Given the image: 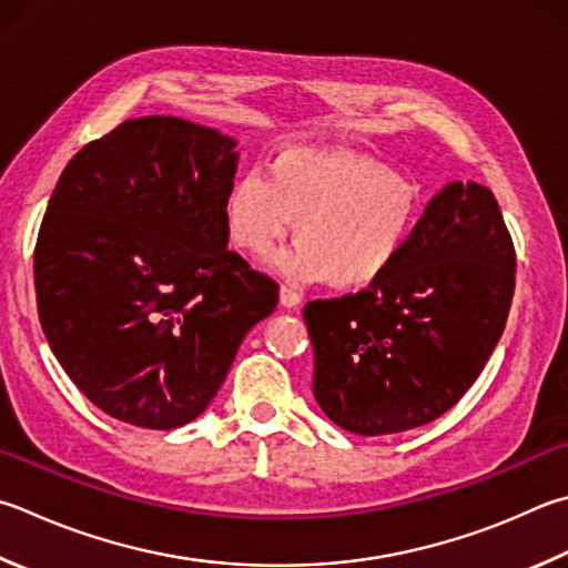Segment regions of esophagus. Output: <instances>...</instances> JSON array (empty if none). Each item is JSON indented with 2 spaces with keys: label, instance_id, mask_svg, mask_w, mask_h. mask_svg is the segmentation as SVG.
<instances>
[{
  "label": "esophagus",
  "instance_id": "obj_1",
  "mask_svg": "<svg viewBox=\"0 0 568 568\" xmlns=\"http://www.w3.org/2000/svg\"><path fill=\"white\" fill-rule=\"evenodd\" d=\"M301 301H303V295L297 293V291H293L291 285H283L281 287V305L283 307H297V305H301Z\"/></svg>",
  "mask_w": 568,
  "mask_h": 568
}]
</instances>
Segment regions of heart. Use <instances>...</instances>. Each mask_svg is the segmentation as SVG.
<instances>
[{"instance_id": "obj_1", "label": "heart", "mask_w": 568, "mask_h": 568, "mask_svg": "<svg viewBox=\"0 0 568 568\" xmlns=\"http://www.w3.org/2000/svg\"><path fill=\"white\" fill-rule=\"evenodd\" d=\"M229 241L265 255L291 225L295 248L277 267L295 281H325L335 291L369 287L405 255L419 223V189L385 161L345 149L287 146L248 171L223 199Z\"/></svg>"}]
</instances>
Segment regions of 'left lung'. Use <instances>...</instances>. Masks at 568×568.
Listing matches in <instances>:
<instances>
[{
    "instance_id": "8db88e82",
    "label": "left lung",
    "mask_w": 568,
    "mask_h": 568,
    "mask_svg": "<svg viewBox=\"0 0 568 568\" xmlns=\"http://www.w3.org/2000/svg\"><path fill=\"white\" fill-rule=\"evenodd\" d=\"M517 251L487 185L449 183L375 285L303 307L325 415L363 437L445 415L507 325Z\"/></svg>"
}]
</instances>
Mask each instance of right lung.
I'll return each instance as SVG.
<instances>
[{"label":"right lung","mask_w":568,"mask_h":568,"mask_svg":"<svg viewBox=\"0 0 568 568\" xmlns=\"http://www.w3.org/2000/svg\"><path fill=\"white\" fill-rule=\"evenodd\" d=\"M235 141L176 116L119 123L67 163L34 245L51 353L106 415L173 429L209 407L277 285L229 248Z\"/></svg>","instance_id":"add662e5"}]
</instances>
